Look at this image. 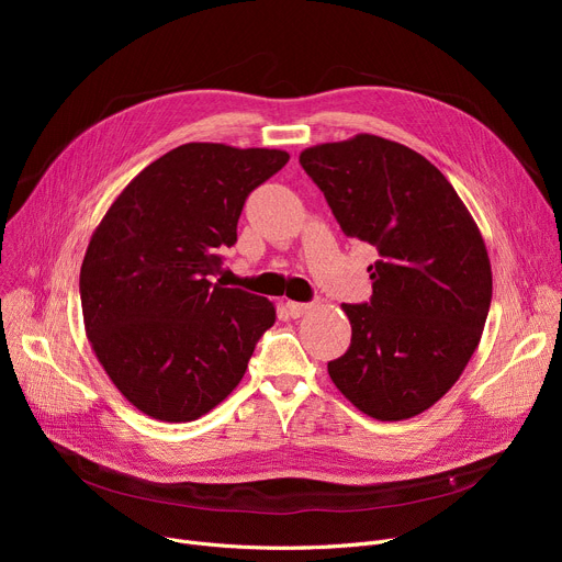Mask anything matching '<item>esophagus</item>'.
I'll list each match as a JSON object with an SVG mask.
<instances>
[{
	"label": "esophagus",
	"instance_id": "esophagus-1",
	"mask_svg": "<svg viewBox=\"0 0 562 562\" xmlns=\"http://www.w3.org/2000/svg\"><path fill=\"white\" fill-rule=\"evenodd\" d=\"M312 310L310 303H296V301H286V312L293 316V318H301L303 314H307Z\"/></svg>",
	"mask_w": 562,
	"mask_h": 562
}]
</instances>
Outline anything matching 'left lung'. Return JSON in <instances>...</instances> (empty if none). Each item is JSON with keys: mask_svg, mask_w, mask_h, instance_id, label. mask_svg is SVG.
<instances>
[{"mask_svg": "<svg viewBox=\"0 0 562 562\" xmlns=\"http://www.w3.org/2000/svg\"><path fill=\"white\" fill-rule=\"evenodd\" d=\"M350 239L378 250L371 303L341 305L350 346L337 390L378 422L422 415L479 348L492 301L483 234L451 182L409 147L358 134L301 153Z\"/></svg>", "mask_w": 562, "mask_h": 562, "instance_id": "1", "label": "left lung"}]
</instances>
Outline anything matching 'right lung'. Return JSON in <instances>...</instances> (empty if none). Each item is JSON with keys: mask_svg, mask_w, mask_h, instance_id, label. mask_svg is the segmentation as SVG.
<instances>
[{"mask_svg": "<svg viewBox=\"0 0 562 562\" xmlns=\"http://www.w3.org/2000/svg\"><path fill=\"white\" fill-rule=\"evenodd\" d=\"M289 155L269 147L187 143L123 189L88 241L81 273L86 337L143 415L182 424L239 385L276 305L212 284L252 189Z\"/></svg>", "mask_w": 562, "mask_h": 562, "instance_id": "1", "label": "right lung"}]
</instances>
